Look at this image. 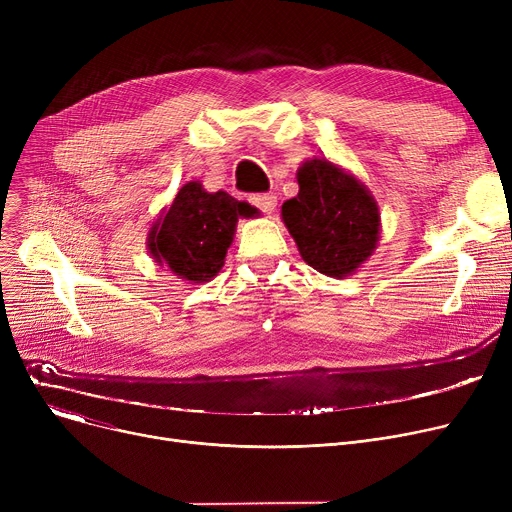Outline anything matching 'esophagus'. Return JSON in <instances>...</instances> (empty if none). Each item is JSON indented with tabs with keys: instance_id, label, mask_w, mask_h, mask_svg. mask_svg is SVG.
<instances>
[{
	"instance_id": "34e87169",
	"label": "esophagus",
	"mask_w": 512,
	"mask_h": 512,
	"mask_svg": "<svg viewBox=\"0 0 512 512\" xmlns=\"http://www.w3.org/2000/svg\"><path fill=\"white\" fill-rule=\"evenodd\" d=\"M251 203L255 205V207H259L263 213H274L276 211V207H278V199H276V195H253L251 197Z\"/></svg>"
}]
</instances>
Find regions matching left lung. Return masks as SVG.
Returning a JSON list of instances; mask_svg holds the SVG:
<instances>
[{
    "mask_svg": "<svg viewBox=\"0 0 512 512\" xmlns=\"http://www.w3.org/2000/svg\"><path fill=\"white\" fill-rule=\"evenodd\" d=\"M299 195L282 205V222L307 265L342 280L378 249L382 218L369 188L326 157L297 170Z\"/></svg>",
    "mask_w": 512,
    "mask_h": 512,
    "instance_id": "8db88e82",
    "label": "left lung"
}]
</instances>
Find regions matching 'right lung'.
I'll list each match as a JSON object with an SVG mask.
<instances>
[{
    "instance_id": "1",
    "label": "right lung",
    "mask_w": 512,
    "mask_h": 512,
    "mask_svg": "<svg viewBox=\"0 0 512 512\" xmlns=\"http://www.w3.org/2000/svg\"><path fill=\"white\" fill-rule=\"evenodd\" d=\"M259 209L224 191L207 193L199 180L186 182L164 207L147 234V251L159 267L191 284L220 274L238 218H257Z\"/></svg>"
}]
</instances>
